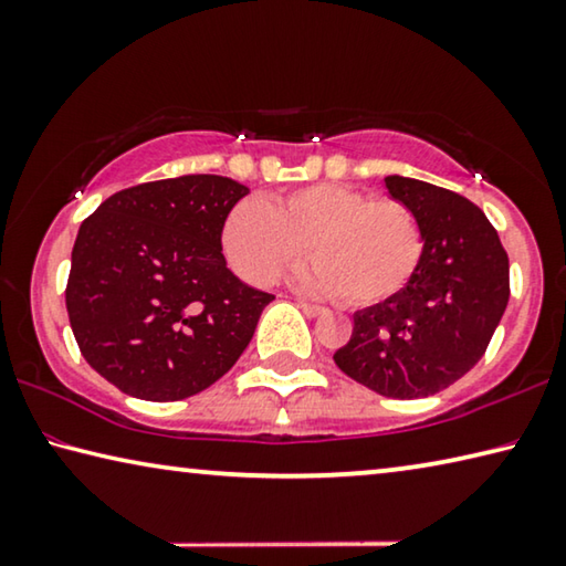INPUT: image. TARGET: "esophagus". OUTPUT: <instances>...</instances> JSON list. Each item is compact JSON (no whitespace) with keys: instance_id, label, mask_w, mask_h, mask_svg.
Segmentation results:
<instances>
[{"instance_id":"esophagus-1","label":"esophagus","mask_w":566,"mask_h":566,"mask_svg":"<svg viewBox=\"0 0 566 566\" xmlns=\"http://www.w3.org/2000/svg\"><path fill=\"white\" fill-rule=\"evenodd\" d=\"M296 306H300V310L306 314V317H312V319L324 317V314H327V310H322V306L310 304V302H304V300H296Z\"/></svg>"}]
</instances>
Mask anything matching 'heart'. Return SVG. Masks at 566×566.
<instances>
[{"label": "heart", "mask_w": 566, "mask_h": 566, "mask_svg": "<svg viewBox=\"0 0 566 566\" xmlns=\"http://www.w3.org/2000/svg\"><path fill=\"white\" fill-rule=\"evenodd\" d=\"M222 252L252 284H270L292 260L304 262L292 282L317 294H339L349 306H371L397 296L421 260L417 219L397 199H369L344 185H306L272 197L242 199L229 209Z\"/></svg>", "instance_id": "1"}]
</instances>
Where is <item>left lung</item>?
<instances>
[{"instance_id": "8db88e82", "label": "left lung", "mask_w": 566, "mask_h": 566, "mask_svg": "<svg viewBox=\"0 0 566 566\" xmlns=\"http://www.w3.org/2000/svg\"><path fill=\"white\" fill-rule=\"evenodd\" d=\"M391 199L421 232V260L397 296L354 312L334 352L344 375L381 397L419 399L462 379L510 302V260L482 209L457 191L389 175Z\"/></svg>"}]
</instances>
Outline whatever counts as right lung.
Listing matches in <instances>:
<instances>
[{
    "mask_svg": "<svg viewBox=\"0 0 566 566\" xmlns=\"http://www.w3.org/2000/svg\"><path fill=\"white\" fill-rule=\"evenodd\" d=\"M249 187L187 175L122 189L80 227L66 312L82 357L124 395L177 401L224 377L274 296L229 272L222 222Z\"/></svg>",
    "mask_w": 566,
    "mask_h": 566,
    "instance_id": "obj_1",
    "label": "right lung"
}]
</instances>
